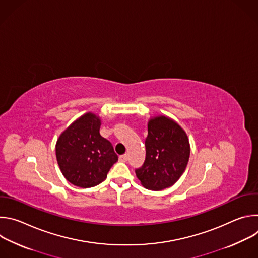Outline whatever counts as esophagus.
Wrapping results in <instances>:
<instances>
[{"mask_svg":"<svg viewBox=\"0 0 258 258\" xmlns=\"http://www.w3.org/2000/svg\"><path fill=\"white\" fill-rule=\"evenodd\" d=\"M127 158H128V155H127V154H123V155L119 156V160L122 161V162H125V161L127 160Z\"/></svg>","mask_w":258,"mask_h":258,"instance_id":"esophagus-1","label":"esophagus"}]
</instances>
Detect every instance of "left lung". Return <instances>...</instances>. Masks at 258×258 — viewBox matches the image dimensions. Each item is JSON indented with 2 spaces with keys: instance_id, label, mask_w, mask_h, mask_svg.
<instances>
[{
  "instance_id": "1",
  "label": "left lung",
  "mask_w": 258,
  "mask_h": 258,
  "mask_svg": "<svg viewBox=\"0 0 258 258\" xmlns=\"http://www.w3.org/2000/svg\"><path fill=\"white\" fill-rule=\"evenodd\" d=\"M145 146V162L136 169L142 185L152 191H161L174 185L185 171L190 157L186 132L171 118L156 116L148 122Z\"/></svg>"
}]
</instances>
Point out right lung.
<instances>
[{
    "label": "right lung",
    "mask_w": 258,
    "mask_h": 258,
    "mask_svg": "<svg viewBox=\"0 0 258 258\" xmlns=\"http://www.w3.org/2000/svg\"><path fill=\"white\" fill-rule=\"evenodd\" d=\"M99 116L88 112L73 121L56 143V157L64 177L72 185H99L118 160L113 146L100 135Z\"/></svg>",
    "instance_id": "1"
}]
</instances>
